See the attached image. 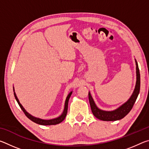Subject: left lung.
I'll list each match as a JSON object with an SVG mask.
<instances>
[{"mask_svg":"<svg viewBox=\"0 0 149 149\" xmlns=\"http://www.w3.org/2000/svg\"><path fill=\"white\" fill-rule=\"evenodd\" d=\"M135 60L136 64V84L134 91L132 93V96L127 101L123 103L120 107L116 109L111 111H106L100 109V108L96 105L95 102L93 100L90 92H89V100L91 108V111L95 116L102 121H116L122 119L124 118L131 110L132 109L133 104H135L136 99L139 95L140 91V73L139 70L138 64Z\"/></svg>","mask_w":149,"mask_h":149,"instance_id":"8db88e82","label":"left lung"}]
</instances>
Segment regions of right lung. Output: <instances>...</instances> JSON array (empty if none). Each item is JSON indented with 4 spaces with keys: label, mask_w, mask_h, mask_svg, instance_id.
<instances>
[{
    "label": "right lung",
    "mask_w": 149,
    "mask_h": 149,
    "mask_svg": "<svg viewBox=\"0 0 149 149\" xmlns=\"http://www.w3.org/2000/svg\"><path fill=\"white\" fill-rule=\"evenodd\" d=\"M13 90H14V95L15 99H16L17 102L18 103V104L20 107V108H21V109L23 110V112H24V114H26V116L28 118L29 120H31V121H33V122L37 123V124L42 125H56V124H58V123H61L62 121L65 119V116H66V114H67V112H68V107L69 99H70V97H71V95L72 94V92H73V91H71L68 95L67 97H66V99H65V101L64 110H63L62 114L60 115V116L57 117L56 118H53V119L44 120V119H41V118H39L35 117V116H32L31 114H30L29 112H27V111L26 110V109H25V108L23 107V106L21 104V103L19 102L18 99H17L16 93H15V90H14V87H13Z\"/></svg>",
    "instance_id": "obj_1"
}]
</instances>
